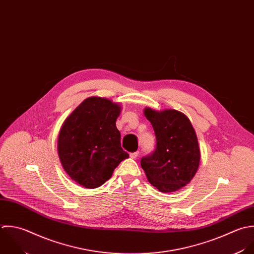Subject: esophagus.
Wrapping results in <instances>:
<instances>
[{
  "instance_id": "1",
  "label": "esophagus",
  "mask_w": 254,
  "mask_h": 254,
  "mask_svg": "<svg viewBox=\"0 0 254 254\" xmlns=\"http://www.w3.org/2000/svg\"><path fill=\"white\" fill-rule=\"evenodd\" d=\"M137 156H138V151H136V152H132V153H130V154H129V157H130V158H132V159H135Z\"/></svg>"
}]
</instances>
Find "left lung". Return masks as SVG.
<instances>
[{
  "instance_id": "obj_1",
  "label": "left lung",
  "mask_w": 254,
  "mask_h": 254,
  "mask_svg": "<svg viewBox=\"0 0 254 254\" xmlns=\"http://www.w3.org/2000/svg\"><path fill=\"white\" fill-rule=\"evenodd\" d=\"M156 136L153 153L142 157L140 164L148 182L162 193L183 188L194 178L201 152L197 134L188 117L176 110H143Z\"/></svg>"
}]
</instances>
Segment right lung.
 Returning a JSON list of instances; mask_svg holds the SVG:
<instances>
[{
	"mask_svg": "<svg viewBox=\"0 0 254 254\" xmlns=\"http://www.w3.org/2000/svg\"><path fill=\"white\" fill-rule=\"evenodd\" d=\"M122 106L102 97L85 99L64 121L58 135L59 160L80 186L95 189L128 157L121 146L116 121Z\"/></svg>",
	"mask_w": 254,
	"mask_h": 254,
	"instance_id": "obj_1",
	"label": "right lung"
}]
</instances>
